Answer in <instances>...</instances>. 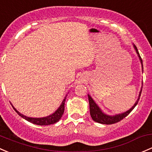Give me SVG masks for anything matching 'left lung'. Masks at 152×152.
Masks as SVG:
<instances>
[{"label":"left lung","mask_w":152,"mask_h":152,"mask_svg":"<svg viewBox=\"0 0 152 152\" xmlns=\"http://www.w3.org/2000/svg\"><path fill=\"white\" fill-rule=\"evenodd\" d=\"M133 45L134 49H135V52H136L137 55H138V57H139V60L140 63H141L142 66V71H143V61H142V59L140 57L139 55V52H138V49H137L136 46L135 44H132ZM142 84H143V81H142ZM142 91V87L140 89V91L139 92V95H138V99H137L136 102L135 103V104L132 106V108H130L128 111H125V112L121 113V114H115V115H108L105 113L103 112L101 110V108L99 107V105L97 104L95 102V100L92 99V97L90 96V95L88 94V100H89V111H90V115L92 119H93L95 122L100 123V124H114V123H116L119 121H121L122 119H124V117L127 116L131 111H132L134 108L136 106V105L138 104V100L140 99V94H141Z\"/></svg>","instance_id":"left-lung-1"}]
</instances>
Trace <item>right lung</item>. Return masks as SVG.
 <instances>
[{
    "instance_id": "right-lung-1",
    "label": "right lung",
    "mask_w": 152,
    "mask_h": 152,
    "mask_svg": "<svg viewBox=\"0 0 152 152\" xmlns=\"http://www.w3.org/2000/svg\"><path fill=\"white\" fill-rule=\"evenodd\" d=\"M66 96L64 97L63 102L61 103L59 108L53 113V114L49 115V116H45V117H41V118H33V117H28V116H25V115L22 114L21 113L19 112L12 104L13 108L14 109V111L20 115L21 117L25 119V120L28 121V122L33 123V124H37V125H49V124H55V123L57 122L60 119H61L62 116H63L64 113V110H65V99H66Z\"/></svg>"
}]
</instances>
